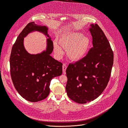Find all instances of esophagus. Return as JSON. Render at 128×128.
<instances>
[{"instance_id": "obj_1", "label": "esophagus", "mask_w": 128, "mask_h": 128, "mask_svg": "<svg viewBox=\"0 0 128 128\" xmlns=\"http://www.w3.org/2000/svg\"><path fill=\"white\" fill-rule=\"evenodd\" d=\"M66 68H67V65H66L65 64H63V72L64 74H65Z\"/></svg>"}]
</instances>
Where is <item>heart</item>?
<instances>
[{
    "mask_svg": "<svg viewBox=\"0 0 128 128\" xmlns=\"http://www.w3.org/2000/svg\"><path fill=\"white\" fill-rule=\"evenodd\" d=\"M58 42L62 48L67 50L68 58L75 62L85 58L91 44L90 38L84 36L82 33L73 31L63 33L58 39ZM60 47L56 43H54V51L58 58H61L64 54Z\"/></svg>",
    "mask_w": 128,
    "mask_h": 128,
    "instance_id": "heart-1",
    "label": "heart"
}]
</instances>
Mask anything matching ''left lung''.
I'll list each match as a JSON object with an SVG mask.
<instances>
[{
	"instance_id": "8db88e82",
	"label": "left lung",
	"mask_w": 128,
	"mask_h": 128,
	"mask_svg": "<svg viewBox=\"0 0 128 128\" xmlns=\"http://www.w3.org/2000/svg\"><path fill=\"white\" fill-rule=\"evenodd\" d=\"M93 47L82 60L70 63L66 69V90L72 100L86 104L101 95L106 87L114 63V53L104 32L98 24L89 29Z\"/></svg>"
}]
</instances>
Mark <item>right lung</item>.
Listing matches in <instances>:
<instances>
[{
    "label": "right lung",
    "mask_w": 128,
    "mask_h": 128,
    "mask_svg": "<svg viewBox=\"0 0 128 128\" xmlns=\"http://www.w3.org/2000/svg\"><path fill=\"white\" fill-rule=\"evenodd\" d=\"M48 27L38 25L34 22L28 24L13 45L10 58V74L16 90L26 100L37 102L46 98L50 94V85L53 78L62 74V63L50 54L53 43L48 34ZM36 30L49 37L46 51L31 54L23 44L24 38Z\"/></svg>",
    "instance_id": "1"
}]
</instances>
